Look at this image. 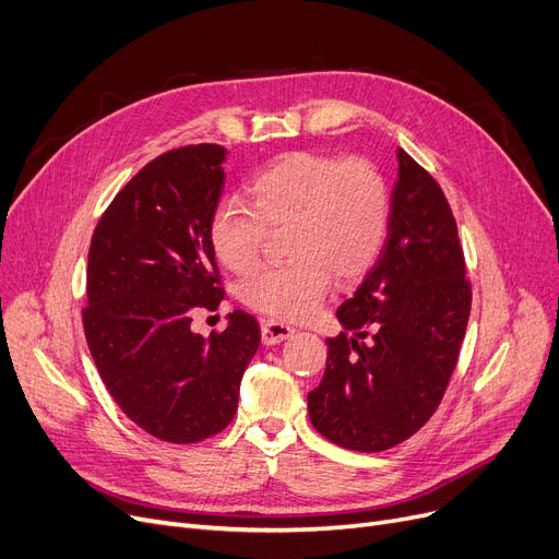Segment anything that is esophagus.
<instances>
[{"label":"esophagus","mask_w":559,"mask_h":559,"mask_svg":"<svg viewBox=\"0 0 559 559\" xmlns=\"http://www.w3.org/2000/svg\"><path fill=\"white\" fill-rule=\"evenodd\" d=\"M292 334H294V328L282 323V321H275V319L261 321V340L265 346H275V344L292 337Z\"/></svg>","instance_id":"esophagus-1"}]
</instances>
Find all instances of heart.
<instances>
[{
  "label": "heart",
  "mask_w": 559,
  "mask_h": 559,
  "mask_svg": "<svg viewBox=\"0 0 559 559\" xmlns=\"http://www.w3.org/2000/svg\"><path fill=\"white\" fill-rule=\"evenodd\" d=\"M252 206L222 199L209 222L217 261L245 273L259 261L271 231H284L292 259L265 265L238 286L240 300L280 321L314 314L332 277H362L381 254L390 227V190L362 158L294 151L257 171L248 183Z\"/></svg>",
  "instance_id": "heart-1"
}]
</instances>
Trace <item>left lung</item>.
<instances>
[{
    "label": "left lung",
    "instance_id": "left-lung-1",
    "mask_svg": "<svg viewBox=\"0 0 559 559\" xmlns=\"http://www.w3.org/2000/svg\"><path fill=\"white\" fill-rule=\"evenodd\" d=\"M381 254L340 309L323 381L307 394L314 429L353 452H383L440 406L471 317L456 219L436 178L396 151Z\"/></svg>",
    "mask_w": 559,
    "mask_h": 559
}]
</instances>
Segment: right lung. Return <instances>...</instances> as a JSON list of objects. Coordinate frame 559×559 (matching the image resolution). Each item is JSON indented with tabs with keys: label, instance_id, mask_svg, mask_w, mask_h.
Listing matches in <instances>:
<instances>
[{
	"label": "right lung",
	"instance_id": "obj_1",
	"mask_svg": "<svg viewBox=\"0 0 559 559\" xmlns=\"http://www.w3.org/2000/svg\"><path fill=\"white\" fill-rule=\"evenodd\" d=\"M225 160L217 144L158 155L111 199L88 248L82 323L96 369L140 429L178 444L234 419L261 342L242 309L209 337L190 328L199 307L217 309L225 298L209 240Z\"/></svg>",
	"mask_w": 559,
	"mask_h": 559
}]
</instances>
